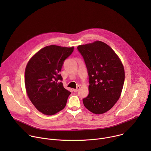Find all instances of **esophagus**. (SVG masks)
I'll use <instances>...</instances> for the list:
<instances>
[{"mask_svg":"<svg viewBox=\"0 0 151 151\" xmlns=\"http://www.w3.org/2000/svg\"><path fill=\"white\" fill-rule=\"evenodd\" d=\"M79 88H80V86H77V87H76V89H73V91H74V92H77L79 90Z\"/></svg>","mask_w":151,"mask_h":151,"instance_id":"34e87169","label":"esophagus"}]
</instances>
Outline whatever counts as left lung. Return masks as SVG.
<instances>
[{"instance_id":"obj_1","label":"left lung","mask_w":151,"mask_h":151,"mask_svg":"<svg viewBox=\"0 0 151 151\" xmlns=\"http://www.w3.org/2000/svg\"><path fill=\"white\" fill-rule=\"evenodd\" d=\"M77 49L89 76V94L83 103L95 114L105 113L121 96L125 79L122 64L114 51L101 41L79 45Z\"/></svg>"}]
</instances>
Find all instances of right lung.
<instances>
[{
  "label": "right lung",
  "instance_id": "add662e5",
  "mask_svg": "<svg viewBox=\"0 0 151 151\" xmlns=\"http://www.w3.org/2000/svg\"><path fill=\"white\" fill-rule=\"evenodd\" d=\"M73 50L74 47L47 46L35 54L27 64L26 91L32 103L42 114L52 115L66 106L71 93L64 88L60 72Z\"/></svg>",
  "mask_w": 151,
  "mask_h": 151
}]
</instances>
